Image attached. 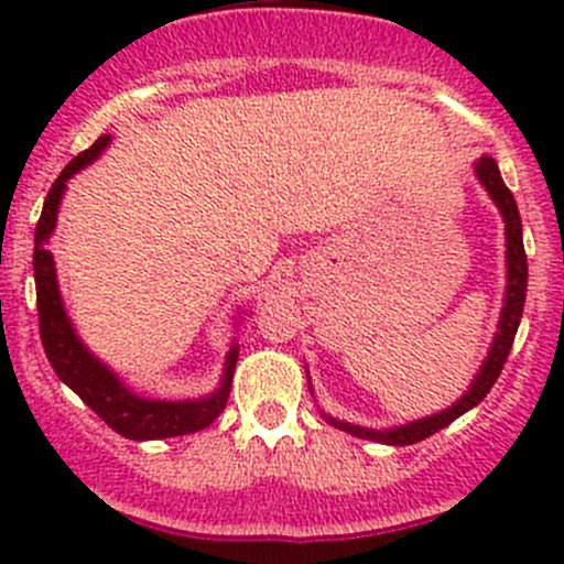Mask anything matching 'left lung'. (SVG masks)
Returning <instances> with one entry per match:
<instances>
[{"instance_id": "1", "label": "left lung", "mask_w": 564, "mask_h": 564, "mask_svg": "<svg viewBox=\"0 0 564 564\" xmlns=\"http://www.w3.org/2000/svg\"><path fill=\"white\" fill-rule=\"evenodd\" d=\"M475 176L480 180V185L486 187L491 202L497 204L499 215L505 220V267H508V283H505V305L502 314H499L497 333H494L491 346H488V355L482 360L480 371L471 379V384L466 388L464 395L458 398L453 406L442 409V412L429 414V417L412 420L406 425H395V429H366V425L346 423V420L333 417V414L322 412V417L327 420L335 429L346 431V434L357 436V440H371L379 442V445H414V442H423L425 436L436 434V431L447 429L453 420H458L460 414H466L469 409H475L482 398L488 395L497 382V377L502 373L505 360L510 355V346H513L516 333H519L521 314H524V300H527V253H524V237H521V215L519 207H516L513 193L508 191V185L502 182V174H499L497 161L491 155H482L480 161H475ZM311 388V377H308ZM314 392V390H311Z\"/></svg>"}]
</instances>
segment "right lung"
<instances>
[{
	"instance_id": "right-lung-1",
	"label": "right lung",
	"mask_w": 564,
	"mask_h": 564,
	"mask_svg": "<svg viewBox=\"0 0 564 564\" xmlns=\"http://www.w3.org/2000/svg\"><path fill=\"white\" fill-rule=\"evenodd\" d=\"M111 144V135H100L87 152L73 158L62 174L51 185L45 196L43 213H40L35 229V289H37V316H40V338H43L45 357L56 377L67 384L100 420H106L108 429L122 434L124 440L147 442V440H169V436L196 434L207 429L229 401L231 377H235L240 346L235 344L226 351L224 377L220 384L209 395L185 398V401H166V398L139 395L122 382L113 368H108L100 357L89 351V346L78 338L70 316H67L65 300H62L59 281H56L54 256L48 246L51 235L56 229V215H59L62 196L67 191V180L98 161L100 152Z\"/></svg>"
}]
</instances>
